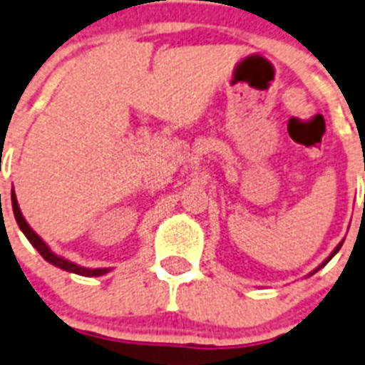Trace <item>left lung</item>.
Returning a JSON list of instances; mask_svg holds the SVG:
<instances>
[{"label":"left lung","instance_id":"left-lung-1","mask_svg":"<svg viewBox=\"0 0 365 365\" xmlns=\"http://www.w3.org/2000/svg\"><path fill=\"white\" fill-rule=\"evenodd\" d=\"M341 245H344V243H339V245H338V247H336V249H334V250H332V254H330L329 258L324 259V262H323V263H321L319 267H315V269H314V271H312V272H310V274H315V272L319 271V269H321V267H324V265H327V263H329V262H330V259H332V258H334V256H336V252H338V250H339V249H341Z\"/></svg>","mask_w":365,"mask_h":365}]
</instances>
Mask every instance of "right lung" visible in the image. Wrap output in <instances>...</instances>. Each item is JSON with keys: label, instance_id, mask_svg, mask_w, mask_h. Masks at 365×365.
<instances>
[{"label": "right lung", "instance_id": "obj_1", "mask_svg": "<svg viewBox=\"0 0 365 365\" xmlns=\"http://www.w3.org/2000/svg\"><path fill=\"white\" fill-rule=\"evenodd\" d=\"M11 198H12V211H14V217H16L18 226H20V230L24 232V235H26L27 240H29V243H31L33 247L38 250V254H41L46 262L51 263V265H55V267L63 269V271L81 274V277H102V274H106V272L111 271L109 267H103V269L81 267V265H78V263L70 262V259L63 258V256H59V254H55L53 250H51L50 247L44 243V240H42L41 235L36 234L35 230L27 225V220L24 219V215H21V211H20V206H18V200H16V195H14V189L11 191Z\"/></svg>", "mask_w": 365, "mask_h": 365}]
</instances>
